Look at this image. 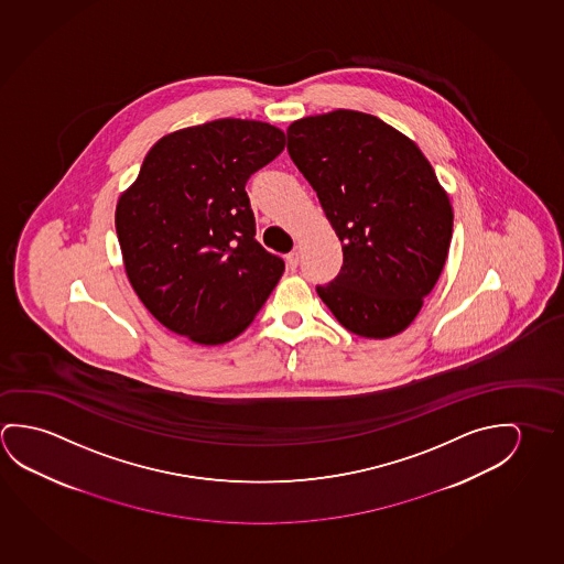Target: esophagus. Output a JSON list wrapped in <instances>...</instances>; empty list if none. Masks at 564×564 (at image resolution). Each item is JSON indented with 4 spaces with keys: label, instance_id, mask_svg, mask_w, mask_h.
<instances>
[{
    "label": "esophagus",
    "instance_id": "34e87169",
    "mask_svg": "<svg viewBox=\"0 0 564 564\" xmlns=\"http://www.w3.org/2000/svg\"><path fill=\"white\" fill-rule=\"evenodd\" d=\"M297 264H300V252L292 251L290 254H286L288 270H292V272H294V270L297 269Z\"/></svg>",
    "mask_w": 564,
    "mask_h": 564
}]
</instances>
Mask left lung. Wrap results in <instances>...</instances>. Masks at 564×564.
<instances>
[{"mask_svg":"<svg viewBox=\"0 0 564 564\" xmlns=\"http://www.w3.org/2000/svg\"><path fill=\"white\" fill-rule=\"evenodd\" d=\"M288 152L343 242L339 276L317 286L337 322L388 339L417 317L447 260L453 206L410 137L355 109L302 117Z\"/></svg>","mask_w":564,"mask_h":564,"instance_id":"obj_1","label":"left lung"}]
</instances>
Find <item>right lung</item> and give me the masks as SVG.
Segmentation results:
<instances>
[{
	"mask_svg": "<svg viewBox=\"0 0 564 564\" xmlns=\"http://www.w3.org/2000/svg\"><path fill=\"white\" fill-rule=\"evenodd\" d=\"M286 134L254 119H215L164 134L119 196L126 274L144 307L197 345H224L251 325L284 272L254 239L245 192L284 151Z\"/></svg>",
	"mask_w": 564,
	"mask_h": 564,
	"instance_id": "right-lung-1",
	"label": "right lung"
}]
</instances>
